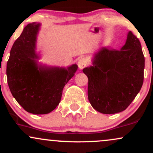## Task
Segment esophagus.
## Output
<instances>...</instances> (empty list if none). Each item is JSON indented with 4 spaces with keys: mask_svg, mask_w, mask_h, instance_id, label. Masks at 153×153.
Returning a JSON list of instances; mask_svg holds the SVG:
<instances>
[{
    "mask_svg": "<svg viewBox=\"0 0 153 153\" xmlns=\"http://www.w3.org/2000/svg\"><path fill=\"white\" fill-rule=\"evenodd\" d=\"M88 62H87V59L84 57H81V58L79 59L78 62V67L80 68V69H83L84 68L87 66Z\"/></svg>",
    "mask_w": 153,
    "mask_h": 153,
    "instance_id": "obj_1",
    "label": "esophagus"
}]
</instances>
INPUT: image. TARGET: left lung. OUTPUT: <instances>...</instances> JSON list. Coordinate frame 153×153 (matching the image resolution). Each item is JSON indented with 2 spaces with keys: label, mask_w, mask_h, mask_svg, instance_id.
<instances>
[{
  "label": "left lung",
  "mask_w": 153,
  "mask_h": 153,
  "mask_svg": "<svg viewBox=\"0 0 153 153\" xmlns=\"http://www.w3.org/2000/svg\"><path fill=\"white\" fill-rule=\"evenodd\" d=\"M144 68L141 44L131 31L120 50L101 49L93 66L82 70L88 78V97L93 108L105 114L125 110L143 86Z\"/></svg>",
  "instance_id": "8db88e82"
}]
</instances>
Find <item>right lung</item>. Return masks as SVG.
I'll return each instance as SVG.
<instances>
[{"instance_id":"1","label":"right lung","mask_w":153,"mask_h":153,"mask_svg":"<svg viewBox=\"0 0 153 153\" xmlns=\"http://www.w3.org/2000/svg\"><path fill=\"white\" fill-rule=\"evenodd\" d=\"M39 24H29L13 43L7 62V81L12 95L24 109L46 114L60 102L63 88L73 78L77 65L67 69L39 65L35 52Z\"/></svg>"}]
</instances>
